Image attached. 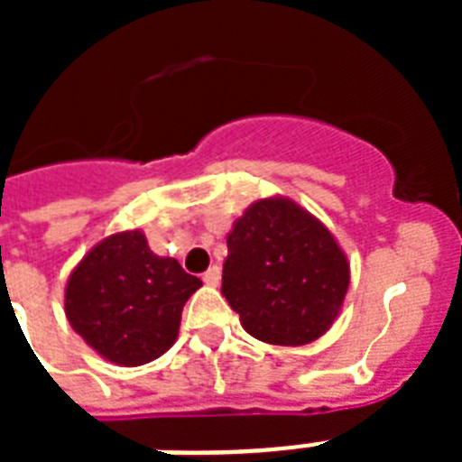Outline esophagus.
Returning a JSON list of instances; mask_svg holds the SVG:
<instances>
[{"label": "esophagus", "mask_w": 462, "mask_h": 462, "mask_svg": "<svg viewBox=\"0 0 462 462\" xmlns=\"http://www.w3.org/2000/svg\"><path fill=\"white\" fill-rule=\"evenodd\" d=\"M203 282H206V285H210V288H216L217 282H220V268L210 266L208 271L203 273Z\"/></svg>", "instance_id": "34e87169"}]
</instances>
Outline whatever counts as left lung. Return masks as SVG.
Wrapping results in <instances>:
<instances>
[{
    "mask_svg": "<svg viewBox=\"0 0 462 462\" xmlns=\"http://www.w3.org/2000/svg\"><path fill=\"white\" fill-rule=\"evenodd\" d=\"M350 266L336 239L288 199L252 203L227 235L223 297L249 336L307 345L336 321Z\"/></svg>",
    "mask_w": 462,
    "mask_h": 462,
    "instance_id": "1",
    "label": "left lung"
}]
</instances>
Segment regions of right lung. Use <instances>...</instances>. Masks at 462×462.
Returning a JSON list of instances; mask_svg holds the SVG:
<instances>
[{"instance_id": "right-lung-1", "label": "right lung", "mask_w": 462, "mask_h": 462, "mask_svg": "<svg viewBox=\"0 0 462 462\" xmlns=\"http://www.w3.org/2000/svg\"><path fill=\"white\" fill-rule=\"evenodd\" d=\"M201 288L177 259L155 256L139 230L93 246L67 282L69 323L110 362L158 359L177 340L181 309Z\"/></svg>"}]
</instances>
